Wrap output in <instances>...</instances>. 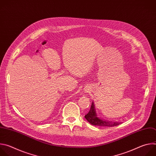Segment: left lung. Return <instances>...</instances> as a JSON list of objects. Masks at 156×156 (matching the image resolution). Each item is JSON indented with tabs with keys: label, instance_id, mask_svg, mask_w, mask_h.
Here are the masks:
<instances>
[{
	"label": "left lung",
	"instance_id": "obj_1",
	"mask_svg": "<svg viewBox=\"0 0 156 156\" xmlns=\"http://www.w3.org/2000/svg\"><path fill=\"white\" fill-rule=\"evenodd\" d=\"M94 104V102H92L90 111H89V112L84 116L85 119L89 123H91L93 125H97L99 126H108V127L115 126L120 125V123L117 122H107L98 118L96 113V110H95V107Z\"/></svg>",
	"mask_w": 156,
	"mask_h": 156
}]
</instances>
